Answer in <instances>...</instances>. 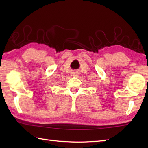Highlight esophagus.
I'll return each mask as SVG.
<instances>
[{"instance_id":"1","label":"esophagus","mask_w":148,"mask_h":148,"mask_svg":"<svg viewBox=\"0 0 148 148\" xmlns=\"http://www.w3.org/2000/svg\"><path fill=\"white\" fill-rule=\"evenodd\" d=\"M72 76L74 77H77L79 76V72L76 71H74L72 72Z\"/></svg>"}]
</instances>
